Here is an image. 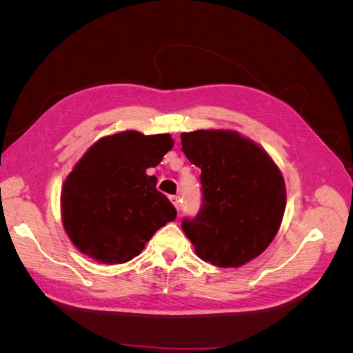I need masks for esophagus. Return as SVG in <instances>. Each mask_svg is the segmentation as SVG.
I'll use <instances>...</instances> for the list:
<instances>
[{"mask_svg": "<svg viewBox=\"0 0 353 353\" xmlns=\"http://www.w3.org/2000/svg\"><path fill=\"white\" fill-rule=\"evenodd\" d=\"M169 200L172 201V205L176 208V210H179V197L178 196H169Z\"/></svg>", "mask_w": 353, "mask_h": 353, "instance_id": "34e87169", "label": "esophagus"}]
</instances>
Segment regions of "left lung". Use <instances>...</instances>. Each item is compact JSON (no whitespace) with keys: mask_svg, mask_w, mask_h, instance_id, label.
<instances>
[{"mask_svg":"<svg viewBox=\"0 0 353 353\" xmlns=\"http://www.w3.org/2000/svg\"><path fill=\"white\" fill-rule=\"evenodd\" d=\"M183 152L201 169V206L183 219L200 259L221 268L241 266L274 240L285 209V185L265 150L234 131L181 134Z\"/></svg>","mask_w":353,"mask_h":353,"instance_id":"left-lung-1","label":"left lung"}]
</instances>
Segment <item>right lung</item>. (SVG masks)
<instances>
[{
  "label": "right lung",
  "mask_w": 353,
  "mask_h": 353,
  "mask_svg": "<svg viewBox=\"0 0 353 353\" xmlns=\"http://www.w3.org/2000/svg\"><path fill=\"white\" fill-rule=\"evenodd\" d=\"M174 147L169 134L125 131L104 137L82 156L61 190V221L70 241L101 263H125L176 218L148 168Z\"/></svg>",
  "instance_id": "obj_1"
}]
</instances>
